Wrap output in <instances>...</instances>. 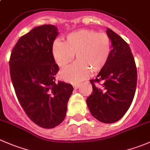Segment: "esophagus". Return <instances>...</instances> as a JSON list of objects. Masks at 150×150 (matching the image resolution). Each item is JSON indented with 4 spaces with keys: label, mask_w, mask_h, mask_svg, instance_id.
I'll return each instance as SVG.
<instances>
[{
    "label": "esophagus",
    "mask_w": 150,
    "mask_h": 150,
    "mask_svg": "<svg viewBox=\"0 0 150 150\" xmlns=\"http://www.w3.org/2000/svg\"><path fill=\"white\" fill-rule=\"evenodd\" d=\"M80 86H81V85H80V83H74L73 84V88L76 89V88H79Z\"/></svg>",
    "instance_id": "1"
}]
</instances>
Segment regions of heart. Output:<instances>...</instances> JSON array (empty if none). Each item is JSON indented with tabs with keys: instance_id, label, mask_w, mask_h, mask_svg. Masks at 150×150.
Returning <instances> with one entry per match:
<instances>
[{
	"instance_id": "heart-1",
	"label": "heart",
	"mask_w": 150,
	"mask_h": 150,
	"mask_svg": "<svg viewBox=\"0 0 150 150\" xmlns=\"http://www.w3.org/2000/svg\"><path fill=\"white\" fill-rule=\"evenodd\" d=\"M52 50L56 64L62 68L68 66L76 54L78 61L60 72L62 79L74 82L88 77L91 69L98 72L105 66L110 57L111 42L106 33L81 29L69 33L64 42L56 40Z\"/></svg>"
}]
</instances>
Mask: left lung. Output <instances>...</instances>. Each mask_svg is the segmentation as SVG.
I'll use <instances>...</instances> for the list:
<instances>
[{"mask_svg":"<svg viewBox=\"0 0 150 150\" xmlns=\"http://www.w3.org/2000/svg\"><path fill=\"white\" fill-rule=\"evenodd\" d=\"M112 50L105 66L95 79L90 80L92 93L86 99L91 115L103 123L120 120L130 108L137 84V69L130 46L108 28ZM103 83L98 87L95 82Z\"/></svg>","mask_w":150,"mask_h":150,"instance_id":"8db88e82","label":"left lung"}]
</instances>
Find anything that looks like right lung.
<instances>
[{"instance_id":"1","label":"right lung","mask_w":150,"mask_h":150,"mask_svg":"<svg viewBox=\"0 0 150 150\" xmlns=\"http://www.w3.org/2000/svg\"><path fill=\"white\" fill-rule=\"evenodd\" d=\"M58 34L53 25L34 28L19 39L9 59L11 82L20 105L32 122L47 129L64 120L73 91L71 84L56 82L59 66L52 47Z\"/></svg>"}]
</instances>
